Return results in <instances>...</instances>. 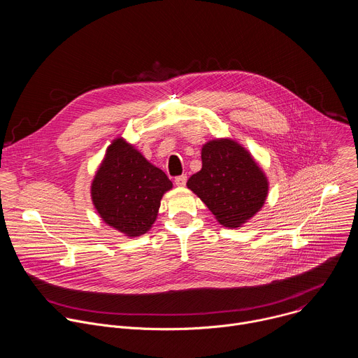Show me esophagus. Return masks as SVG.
<instances>
[{"label":"esophagus","mask_w":358,"mask_h":358,"mask_svg":"<svg viewBox=\"0 0 358 358\" xmlns=\"http://www.w3.org/2000/svg\"><path fill=\"white\" fill-rule=\"evenodd\" d=\"M174 182H176V185H178V187H184V185H185V182H187V176H185V174H182V176L176 177Z\"/></svg>","instance_id":"34e87169"}]
</instances>
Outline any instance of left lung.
Instances as JSON below:
<instances>
[{"label": "left lung", "instance_id": "1", "mask_svg": "<svg viewBox=\"0 0 358 358\" xmlns=\"http://www.w3.org/2000/svg\"><path fill=\"white\" fill-rule=\"evenodd\" d=\"M202 169L187 187L208 207L215 220L239 228L257 215L268 196L269 181L250 152L234 138H214L201 148Z\"/></svg>", "mask_w": 358, "mask_h": 358}]
</instances>
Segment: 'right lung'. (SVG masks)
Instances as JSON below:
<instances>
[{
	"instance_id": "1",
	"label": "right lung",
	"mask_w": 358,
	"mask_h": 358,
	"mask_svg": "<svg viewBox=\"0 0 358 358\" xmlns=\"http://www.w3.org/2000/svg\"><path fill=\"white\" fill-rule=\"evenodd\" d=\"M173 182L122 136L106 148L90 185L93 206L106 225L127 238L148 232Z\"/></svg>"
}]
</instances>
